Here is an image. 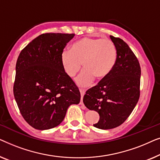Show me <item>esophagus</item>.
I'll use <instances>...</instances> for the list:
<instances>
[{"label":"esophagus","instance_id":"1","mask_svg":"<svg viewBox=\"0 0 160 160\" xmlns=\"http://www.w3.org/2000/svg\"><path fill=\"white\" fill-rule=\"evenodd\" d=\"M80 92H81V102H80V104L81 105H83V102H82V99H83V97H84V94H85V91L84 89H79Z\"/></svg>","mask_w":160,"mask_h":160}]
</instances>
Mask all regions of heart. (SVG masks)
Segmentation results:
<instances>
[{"mask_svg": "<svg viewBox=\"0 0 160 160\" xmlns=\"http://www.w3.org/2000/svg\"><path fill=\"white\" fill-rule=\"evenodd\" d=\"M117 58L114 43L108 39L86 37L76 41L71 49L63 50L61 63L68 75L73 77L82 67L84 71L76 78L79 86H88L94 78L102 79L110 73Z\"/></svg>", "mask_w": 160, "mask_h": 160, "instance_id": "obj_1", "label": "heart"}]
</instances>
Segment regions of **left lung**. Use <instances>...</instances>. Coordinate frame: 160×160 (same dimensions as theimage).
Returning a JSON list of instances; mask_svg holds the SVG:
<instances>
[{
    "mask_svg": "<svg viewBox=\"0 0 160 160\" xmlns=\"http://www.w3.org/2000/svg\"><path fill=\"white\" fill-rule=\"evenodd\" d=\"M117 51L112 71L98 85L89 89L83 98L85 106L99 113L93 124L101 130L119 127L131 114L140 97L141 67L129 46L119 38L110 36Z\"/></svg>",
    "mask_w": 160,
    "mask_h": 160,
    "instance_id": "1",
    "label": "left lung"
}]
</instances>
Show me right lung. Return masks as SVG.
I'll use <instances>...</instances> for the list:
<instances>
[{"mask_svg": "<svg viewBox=\"0 0 160 160\" xmlns=\"http://www.w3.org/2000/svg\"><path fill=\"white\" fill-rule=\"evenodd\" d=\"M75 34L43 33L22 50L16 64L14 95L22 116L40 130L58 126L81 94L61 63V54Z\"/></svg>", "mask_w": 160, "mask_h": 160, "instance_id": "right-lung-1", "label": "right lung"}]
</instances>
